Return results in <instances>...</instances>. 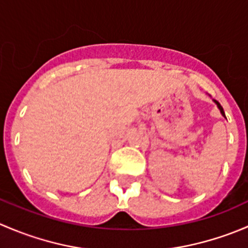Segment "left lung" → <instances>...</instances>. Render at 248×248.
I'll list each match as a JSON object with an SVG mask.
<instances>
[{
  "label": "left lung",
  "mask_w": 248,
  "mask_h": 248,
  "mask_svg": "<svg viewBox=\"0 0 248 248\" xmlns=\"http://www.w3.org/2000/svg\"><path fill=\"white\" fill-rule=\"evenodd\" d=\"M214 102H215V103H216V104H217V107H218V109H219V110H221L222 115H223V116H224V117H226V115H224V111H223V108H222V107H221V104H219V103H218V102H217V101H215V99H214Z\"/></svg>",
  "instance_id": "8db88e82"
}]
</instances>
